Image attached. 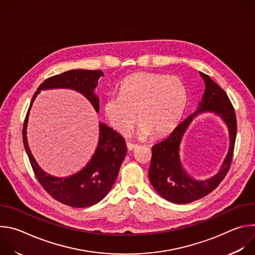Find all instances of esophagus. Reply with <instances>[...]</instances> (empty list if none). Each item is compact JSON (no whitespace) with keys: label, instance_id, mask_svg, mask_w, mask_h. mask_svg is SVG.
I'll return each mask as SVG.
<instances>
[{"label":"esophagus","instance_id":"1","mask_svg":"<svg viewBox=\"0 0 255 255\" xmlns=\"http://www.w3.org/2000/svg\"><path fill=\"white\" fill-rule=\"evenodd\" d=\"M126 145H127V148H128V150H133V149H135V148H137V147H138V145H137V144L132 143V142H129V141H127Z\"/></svg>","mask_w":255,"mask_h":255}]
</instances>
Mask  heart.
Here are the masks:
<instances>
[{"label": "heart", "instance_id": "obj_1", "mask_svg": "<svg viewBox=\"0 0 255 255\" xmlns=\"http://www.w3.org/2000/svg\"><path fill=\"white\" fill-rule=\"evenodd\" d=\"M187 102L188 90L180 78L142 71L126 78L118 95L106 98L104 114L111 127L122 135L131 131L137 119L139 135H162L180 120Z\"/></svg>", "mask_w": 255, "mask_h": 255}]
</instances>
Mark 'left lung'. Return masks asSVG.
Instances as JSON below:
<instances>
[{
  "label": "left lung",
  "instance_id": "1",
  "mask_svg": "<svg viewBox=\"0 0 255 255\" xmlns=\"http://www.w3.org/2000/svg\"><path fill=\"white\" fill-rule=\"evenodd\" d=\"M200 75L205 81L206 89L198 110L180 122L168 137L152 146L148 172L150 183L163 199L174 204H188L213 192L226 176L233 158L237 132L233 105L220 86L212 81L208 75L203 72H200ZM203 112L216 113L226 121L230 129L231 146L219 173L211 179L196 181L189 177L181 167L178 150L180 140L187 126L196 115Z\"/></svg>",
  "mask_w": 255,
  "mask_h": 255
}]
</instances>
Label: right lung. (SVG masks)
<instances>
[{
	"label": "right lung",
	"instance_id": "1",
	"mask_svg": "<svg viewBox=\"0 0 255 255\" xmlns=\"http://www.w3.org/2000/svg\"><path fill=\"white\" fill-rule=\"evenodd\" d=\"M103 76L102 70L72 69L62 72L45 80L34 94L32 102L41 90L66 88L82 93L99 112V99L94 94V90ZM29 110L23 126V143L34 174L43 189L54 200L75 208L90 207L103 200L114 185L127 152L123 137L112 128L100 123L98 146L86 167L69 177H55L38 166L28 147L26 126Z\"/></svg>",
	"mask_w": 255,
	"mask_h": 255
}]
</instances>
